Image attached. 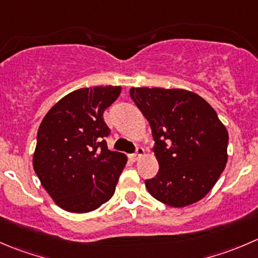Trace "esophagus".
<instances>
[{
    "mask_svg": "<svg viewBox=\"0 0 258 258\" xmlns=\"http://www.w3.org/2000/svg\"><path fill=\"white\" fill-rule=\"evenodd\" d=\"M144 155H145V150L142 149V147H137L136 154L131 155V159L134 160V161H137V160H139L141 156H144Z\"/></svg>",
    "mask_w": 258,
    "mask_h": 258,
    "instance_id": "esophagus-1",
    "label": "esophagus"
}]
</instances>
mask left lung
<instances>
[{"mask_svg":"<svg viewBox=\"0 0 258 258\" xmlns=\"http://www.w3.org/2000/svg\"><path fill=\"white\" fill-rule=\"evenodd\" d=\"M131 98L152 130L159 172L146 180L161 203L182 208L203 199L226 167L228 131L213 107L185 89L132 88Z\"/></svg>","mask_w":258,"mask_h":258,"instance_id":"left-lung-1","label":"left lung"}]
</instances>
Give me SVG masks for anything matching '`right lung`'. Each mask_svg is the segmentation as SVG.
Returning <instances> with one entry per match:
<instances>
[{
    "instance_id": "1",
    "label": "right lung",
    "mask_w": 258,
    "mask_h": 258,
    "mask_svg": "<svg viewBox=\"0 0 258 258\" xmlns=\"http://www.w3.org/2000/svg\"><path fill=\"white\" fill-rule=\"evenodd\" d=\"M121 87L81 88L50 108L37 131L32 166L57 207L88 213L108 202L116 190L127 156L111 151L103 112Z\"/></svg>"
}]
</instances>
